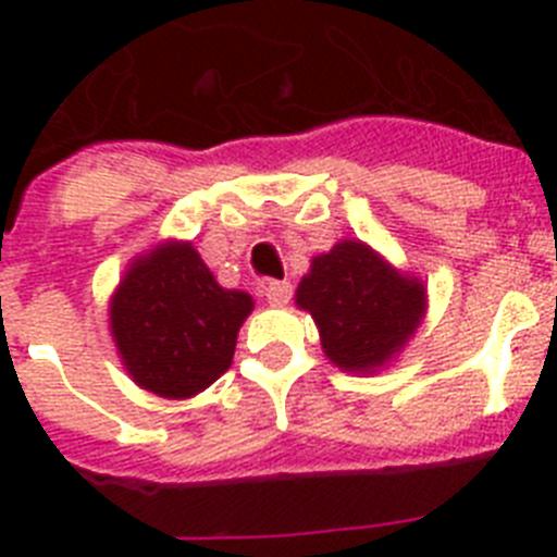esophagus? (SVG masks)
Listing matches in <instances>:
<instances>
[{"mask_svg": "<svg viewBox=\"0 0 557 557\" xmlns=\"http://www.w3.org/2000/svg\"><path fill=\"white\" fill-rule=\"evenodd\" d=\"M262 295L268 298L270 307H284L293 298V287L287 282H264Z\"/></svg>", "mask_w": 557, "mask_h": 557, "instance_id": "esophagus-1", "label": "esophagus"}]
</instances>
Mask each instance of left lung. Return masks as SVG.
<instances>
[{
	"label": "left lung",
	"instance_id": "left-lung-1",
	"mask_svg": "<svg viewBox=\"0 0 557 557\" xmlns=\"http://www.w3.org/2000/svg\"><path fill=\"white\" fill-rule=\"evenodd\" d=\"M295 307L312 314L323 354L346 373L387 368L426 318V284L393 268L362 239H339L312 256L295 289Z\"/></svg>",
	"mask_w": 557,
	"mask_h": 557
}]
</instances>
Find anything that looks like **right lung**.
<instances>
[{"mask_svg": "<svg viewBox=\"0 0 557 557\" xmlns=\"http://www.w3.org/2000/svg\"><path fill=\"white\" fill-rule=\"evenodd\" d=\"M250 312L253 298L220 287L195 245L164 239L131 259L108 301V329L141 391L191 398L228 371Z\"/></svg>", "mask_w": 557, "mask_h": 557, "instance_id": "1", "label": "right lung"}]
</instances>
